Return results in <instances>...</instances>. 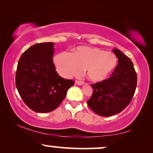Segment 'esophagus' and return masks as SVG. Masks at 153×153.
Masks as SVG:
<instances>
[{"instance_id":"esophagus-1","label":"esophagus","mask_w":153,"mask_h":153,"mask_svg":"<svg viewBox=\"0 0 153 153\" xmlns=\"http://www.w3.org/2000/svg\"><path fill=\"white\" fill-rule=\"evenodd\" d=\"M75 83H76L77 85H80L84 84V82H83V81H75Z\"/></svg>"}]
</instances>
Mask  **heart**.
Wrapping results in <instances>:
<instances>
[{"instance_id": "b5f03b06", "label": "heart", "mask_w": 153, "mask_h": 153, "mask_svg": "<svg viewBox=\"0 0 153 153\" xmlns=\"http://www.w3.org/2000/svg\"><path fill=\"white\" fill-rule=\"evenodd\" d=\"M118 59L112 52L95 47H79L72 53L62 51L54 57L57 72L65 77L79 76L83 70L90 81L100 82L116 68Z\"/></svg>"}]
</instances>
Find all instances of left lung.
<instances>
[{
	"instance_id": "8db88e82",
	"label": "left lung",
	"mask_w": 153,
	"mask_h": 153,
	"mask_svg": "<svg viewBox=\"0 0 153 153\" xmlns=\"http://www.w3.org/2000/svg\"><path fill=\"white\" fill-rule=\"evenodd\" d=\"M118 64L109 78L91 84L93 91L87 101L90 108L102 116H111L124 110L132 100L137 76L130 59L119 49L113 50Z\"/></svg>"
}]
</instances>
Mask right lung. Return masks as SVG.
<instances>
[{
  "instance_id": "right-lung-1",
  "label": "right lung",
  "mask_w": 153,
  "mask_h": 153,
  "mask_svg": "<svg viewBox=\"0 0 153 153\" xmlns=\"http://www.w3.org/2000/svg\"><path fill=\"white\" fill-rule=\"evenodd\" d=\"M53 42L37 43L26 50L19 60L16 87L31 110L47 113L55 110L74 84L60 76L53 62Z\"/></svg>"
}]
</instances>
